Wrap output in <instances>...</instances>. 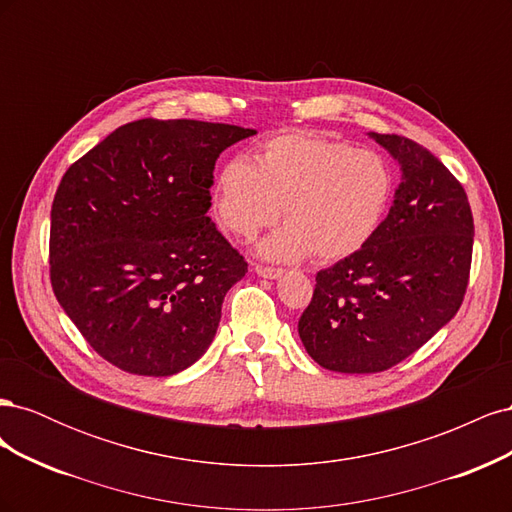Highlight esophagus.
I'll return each mask as SVG.
<instances>
[{"instance_id": "1", "label": "esophagus", "mask_w": 512, "mask_h": 512, "mask_svg": "<svg viewBox=\"0 0 512 512\" xmlns=\"http://www.w3.org/2000/svg\"><path fill=\"white\" fill-rule=\"evenodd\" d=\"M282 269H273V267H262L258 265L256 267V275L258 277H265V280H277V277H282Z\"/></svg>"}]
</instances>
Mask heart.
Returning a JSON list of instances; mask_svg holds the SVG:
<instances>
[{
    "label": "heart",
    "instance_id": "1",
    "mask_svg": "<svg viewBox=\"0 0 512 512\" xmlns=\"http://www.w3.org/2000/svg\"><path fill=\"white\" fill-rule=\"evenodd\" d=\"M395 196V173L380 153L335 138L290 132L262 143L252 162L228 158L215 173L211 205L220 224L254 239L288 220L258 245L260 258L322 262L354 256L376 237Z\"/></svg>",
    "mask_w": 512,
    "mask_h": 512
}]
</instances>
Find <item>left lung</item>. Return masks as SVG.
Wrapping results in <instances>:
<instances>
[{
	"instance_id": "8db88e82",
	"label": "left lung",
	"mask_w": 512,
	"mask_h": 512,
	"mask_svg": "<svg viewBox=\"0 0 512 512\" xmlns=\"http://www.w3.org/2000/svg\"><path fill=\"white\" fill-rule=\"evenodd\" d=\"M367 136L399 164L393 205L361 252L316 275L299 320L307 354L342 374L389 369L451 322L474 243L468 196L448 168L410 138Z\"/></svg>"
}]
</instances>
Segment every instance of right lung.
<instances>
[{"label":"right lung","mask_w":512,"mask_h":512,"mask_svg":"<svg viewBox=\"0 0 512 512\" xmlns=\"http://www.w3.org/2000/svg\"><path fill=\"white\" fill-rule=\"evenodd\" d=\"M256 130L138 119L61 179L51 209V284L102 359L173 376L211 346L247 262L207 215L220 153Z\"/></svg>","instance_id":"1"}]
</instances>
